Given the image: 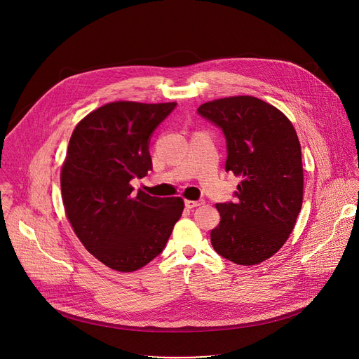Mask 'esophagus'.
<instances>
[{"instance_id":"obj_1","label":"esophagus","mask_w":359,"mask_h":359,"mask_svg":"<svg viewBox=\"0 0 359 359\" xmlns=\"http://www.w3.org/2000/svg\"><path fill=\"white\" fill-rule=\"evenodd\" d=\"M203 203H204L203 200H184V204H186L187 209H194L197 206H201Z\"/></svg>"}]
</instances>
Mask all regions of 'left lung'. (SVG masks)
<instances>
[{
  "label": "left lung",
  "mask_w": 359,
  "mask_h": 359,
  "mask_svg": "<svg viewBox=\"0 0 359 359\" xmlns=\"http://www.w3.org/2000/svg\"><path fill=\"white\" fill-rule=\"evenodd\" d=\"M197 111L223 129L226 170L241 179L238 200L216 204L222 219L212 245L236 264H260L284 245L302 206L297 132L280 109L248 95L210 100Z\"/></svg>",
  "instance_id": "left-lung-1"
}]
</instances>
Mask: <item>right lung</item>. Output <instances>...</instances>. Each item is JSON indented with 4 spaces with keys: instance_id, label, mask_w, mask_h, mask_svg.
<instances>
[{
    "instance_id": "right-lung-1",
    "label": "right lung",
    "mask_w": 359,
    "mask_h": 359,
    "mask_svg": "<svg viewBox=\"0 0 359 359\" xmlns=\"http://www.w3.org/2000/svg\"><path fill=\"white\" fill-rule=\"evenodd\" d=\"M176 102L116 100L75 126L61 169L67 219L83 247L112 270L130 273L163 251L184 209L182 197L133 191L151 169L149 137Z\"/></svg>"
}]
</instances>
